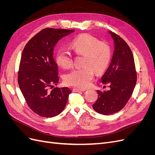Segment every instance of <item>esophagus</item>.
Segmentation results:
<instances>
[{"instance_id":"obj_1","label":"esophagus","mask_w":155,"mask_h":155,"mask_svg":"<svg viewBox=\"0 0 155 155\" xmlns=\"http://www.w3.org/2000/svg\"><path fill=\"white\" fill-rule=\"evenodd\" d=\"M74 92H83L85 91V89H81V88H73Z\"/></svg>"}]
</instances>
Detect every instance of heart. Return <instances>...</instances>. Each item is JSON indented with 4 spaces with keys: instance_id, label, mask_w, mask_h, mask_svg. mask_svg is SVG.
Here are the masks:
<instances>
[{
    "instance_id": "1",
    "label": "heart",
    "mask_w": 155,
    "mask_h": 155,
    "mask_svg": "<svg viewBox=\"0 0 155 155\" xmlns=\"http://www.w3.org/2000/svg\"><path fill=\"white\" fill-rule=\"evenodd\" d=\"M72 49L77 54H83L82 67L73 69L64 75V79L70 85L86 88L90 85L94 76V70L101 72L109 64L111 50L105 42H99L90 35L83 34L76 37L70 43ZM56 61L64 68L73 64L72 55L65 48L59 49L56 53Z\"/></svg>"
}]
</instances>
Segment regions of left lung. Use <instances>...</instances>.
Masks as SVG:
<instances>
[{
    "label": "left lung",
    "instance_id": "1",
    "mask_svg": "<svg viewBox=\"0 0 155 155\" xmlns=\"http://www.w3.org/2000/svg\"><path fill=\"white\" fill-rule=\"evenodd\" d=\"M114 41V52L109 67L101 77V82L110 87L109 91H97L98 97L93 109L104 115L119 112L132 96L137 83L134 57L126 42L112 31H109Z\"/></svg>",
    "mask_w": 155,
    "mask_h": 155
}]
</instances>
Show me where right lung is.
<instances>
[{
    "mask_svg": "<svg viewBox=\"0 0 155 155\" xmlns=\"http://www.w3.org/2000/svg\"><path fill=\"white\" fill-rule=\"evenodd\" d=\"M74 31L50 28L43 29L28 42L22 51L18 73V85L28 105L41 116L51 118L59 114L72 92L68 87L54 86L59 79L54 49L61 39Z\"/></svg>",
    "mask_w": 155,
    "mask_h": 155,
    "instance_id": "right-lung-1",
    "label": "right lung"
}]
</instances>
